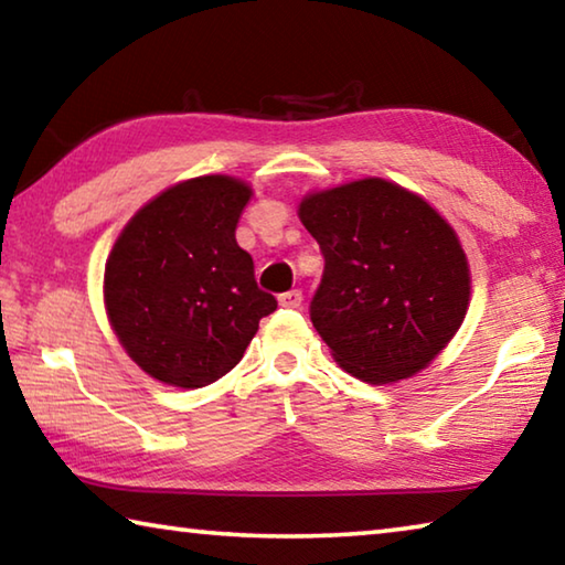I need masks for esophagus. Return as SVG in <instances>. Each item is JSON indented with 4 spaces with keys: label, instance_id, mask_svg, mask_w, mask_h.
Wrapping results in <instances>:
<instances>
[{
    "label": "esophagus",
    "instance_id": "obj_1",
    "mask_svg": "<svg viewBox=\"0 0 565 565\" xmlns=\"http://www.w3.org/2000/svg\"><path fill=\"white\" fill-rule=\"evenodd\" d=\"M301 301H303V294L299 289H291V291L279 294V303L284 306V309H299Z\"/></svg>",
    "mask_w": 565,
    "mask_h": 565
}]
</instances>
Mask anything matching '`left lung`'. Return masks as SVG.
Instances as JSON below:
<instances>
[{
	"mask_svg": "<svg viewBox=\"0 0 565 565\" xmlns=\"http://www.w3.org/2000/svg\"><path fill=\"white\" fill-rule=\"evenodd\" d=\"M299 216L323 256L311 323L341 369L388 384L428 366L461 327L471 296L454 228L386 179L309 194Z\"/></svg>",
	"mask_w": 565,
	"mask_h": 565,
	"instance_id": "1",
	"label": "left lung"
}]
</instances>
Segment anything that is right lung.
I'll use <instances>...</instances> for the list:
<instances>
[{"mask_svg":"<svg viewBox=\"0 0 565 565\" xmlns=\"http://www.w3.org/2000/svg\"><path fill=\"white\" fill-rule=\"evenodd\" d=\"M248 196L232 177L189 179L139 209L111 248V327L129 356L169 386L202 388L228 374L276 311L234 236Z\"/></svg>","mask_w":565,"mask_h":565,"instance_id":"1","label":"right lung"}]
</instances>
